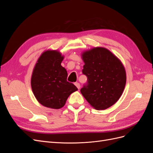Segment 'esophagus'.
<instances>
[{
  "label": "esophagus",
  "instance_id": "1",
  "mask_svg": "<svg viewBox=\"0 0 153 153\" xmlns=\"http://www.w3.org/2000/svg\"><path fill=\"white\" fill-rule=\"evenodd\" d=\"M75 86H76L77 88H78V89H80V85L79 83H78V82H75Z\"/></svg>",
  "mask_w": 153,
  "mask_h": 153
}]
</instances>
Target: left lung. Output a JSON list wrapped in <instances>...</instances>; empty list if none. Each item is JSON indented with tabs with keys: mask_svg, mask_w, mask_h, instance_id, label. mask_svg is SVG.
Returning a JSON list of instances; mask_svg holds the SVG:
<instances>
[{
	"mask_svg": "<svg viewBox=\"0 0 153 153\" xmlns=\"http://www.w3.org/2000/svg\"><path fill=\"white\" fill-rule=\"evenodd\" d=\"M85 64L82 73L87 82L80 92L92 107L105 110L117 102L126 82L121 61L107 49L96 47L82 54Z\"/></svg>",
	"mask_w": 153,
	"mask_h": 153,
	"instance_id": "left-lung-1",
	"label": "left lung"
}]
</instances>
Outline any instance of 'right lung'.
<instances>
[{"mask_svg": "<svg viewBox=\"0 0 153 153\" xmlns=\"http://www.w3.org/2000/svg\"><path fill=\"white\" fill-rule=\"evenodd\" d=\"M63 59L59 51H45L32 71V92L38 102L46 107L62 108L69 95L78 90L75 85L67 81V71L61 66Z\"/></svg>", "mask_w": 153, "mask_h": 153, "instance_id": "1", "label": "right lung"}]
</instances>
